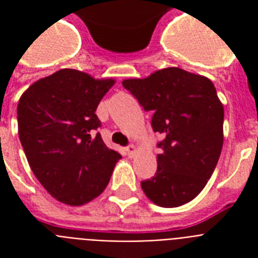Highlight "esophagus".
<instances>
[{
    "instance_id": "34e87169",
    "label": "esophagus",
    "mask_w": 258,
    "mask_h": 258,
    "mask_svg": "<svg viewBox=\"0 0 258 258\" xmlns=\"http://www.w3.org/2000/svg\"><path fill=\"white\" fill-rule=\"evenodd\" d=\"M138 149H137V146H134V145H130L127 149H125V153H127V155H128L130 158H133L135 154H137Z\"/></svg>"
}]
</instances>
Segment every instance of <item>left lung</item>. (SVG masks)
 <instances>
[{
    "label": "left lung",
    "instance_id": "8db88e82",
    "mask_svg": "<svg viewBox=\"0 0 258 258\" xmlns=\"http://www.w3.org/2000/svg\"><path fill=\"white\" fill-rule=\"evenodd\" d=\"M162 134L163 149L151 179L141 182L146 197L161 208L192 201L210 179L224 145V105L212 80L176 67L145 79L121 82Z\"/></svg>",
    "mask_w": 258,
    "mask_h": 258
}]
</instances>
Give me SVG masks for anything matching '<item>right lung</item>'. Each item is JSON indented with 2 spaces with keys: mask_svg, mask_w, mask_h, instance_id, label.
<instances>
[{
  "mask_svg": "<svg viewBox=\"0 0 258 258\" xmlns=\"http://www.w3.org/2000/svg\"><path fill=\"white\" fill-rule=\"evenodd\" d=\"M113 79L64 68L33 83L17 105L18 137L30 169L50 196L82 206L104 191L121 155L100 134L97 105Z\"/></svg>",
  "mask_w": 258,
  "mask_h": 258,
  "instance_id": "add662e5",
  "label": "right lung"
}]
</instances>
